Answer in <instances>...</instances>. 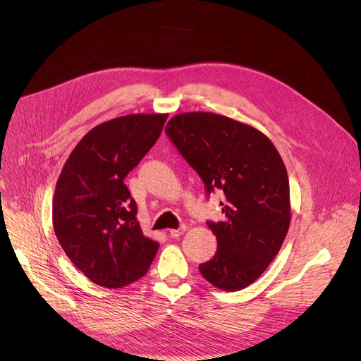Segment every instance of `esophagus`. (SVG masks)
<instances>
[{"mask_svg": "<svg viewBox=\"0 0 361 361\" xmlns=\"http://www.w3.org/2000/svg\"><path fill=\"white\" fill-rule=\"evenodd\" d=\"M185 230H187V227H185V226H181L180 228H173V230H170V235H171L173 238L180 237Z\"/></svg>", "mask_w": 361, "mask_h": 361, "instance_id": "esophagus-1", "label": "esophagus"}]
</instances>
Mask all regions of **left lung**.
Returning a JSON list of instances; mask_svg holds the SVG:
<instances>
[{
  "label": "left lung",
  "mask_w": 361,
  "mask_h": 361,
  "mask_svg": "<svg viewBox=\"0 0 361 361\" xmlns=\"http://www.w3.org/2000/svg\"><path fill=\"white\" fill-rule=\"evenodd\" d=\"M166 133L198 173L207 194L223 190V221H209L217 238L200 273L214 287L238 291L259 279L290 227V185L274 144L257 128L213 113L174 116Z\"/></svg>",
  "instance_id": "left-lung-1"
}]
</instances>
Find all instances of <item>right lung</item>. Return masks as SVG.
<instances>
[{"label": "right lung", "instance_id": "add662e5", "mask_svg": "<svg viewBox=\"0 0 361 361\" xmlns=\"http://www.w3.org/2000/svg\"><path fill=\"white\" fill-rule=\"evenodd\" d=\"M169 114H130L90 130L59 177L53 224L74 266L92 283L121 288L148 271L159 243L142 234L127 174L159 140Z\"/></svg>", "mask_w": 361, "mask_h": 361}]
</instances>
